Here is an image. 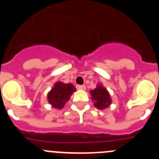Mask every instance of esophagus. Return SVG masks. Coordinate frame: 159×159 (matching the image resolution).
<instances>
[{"label":"esophagus","mask_w":159,"mask_h":159,"mask_svg":"<svg viewBox=\"0 0 159 159\" xmlns=\"http://www.w3.org/2000/svg\"><path fill=\"white\" fill-rule=\"evenodd\" d=\"M76 88L78 90H85L86 87H85V85H77Z\"/></svg>","instance_id":"34e87169"}]
</instances>
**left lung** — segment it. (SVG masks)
Listing matches in <instances>:
<instances>
[{
  "mask_svg": "<svg viewBox=\"0 0 159 159\" xmlns=\"http://www.w3.org/2000/svg\"><path fill=\"white\" fill-rule=\"evenodd\" d=\"M92 99L95 101V106L100 110L107 107L111 102V99L106 88L99 85L96 88L91 91Z\"/></svg>",
  "mask_w": 159,
  "mask_h": 159,
  "instance_id": "obj_1",
  "label": "left lung"
}]
</instances>
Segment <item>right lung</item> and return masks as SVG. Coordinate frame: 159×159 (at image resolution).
<instances>
[{"label":"right lung","instance_id":"1","mask_svg":"<svg viewBox=\"0 0 159 159\" xmlns=\"http://www.w3.org/2000/svg\"><path fill=\"white\" fill-rule=\"evenodd\" d=\"M75 91V88L71 84L57 82L54 88L49 92L48 100L52 106L57 109L64 107L66 102L70 99L71 94Z\"/></svg>","mask_w":159,"mask_h":159}]
</instances>
